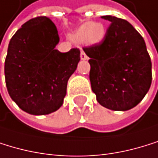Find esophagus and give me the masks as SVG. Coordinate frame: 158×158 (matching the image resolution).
<instances>
[{"mask_svg":"<svg viewBox=\"0 0 158 158\" xmlns=\"http://www.w3.org/2000/svg\"><path fill=\"white\" fill-rule=\"evenodd\" d=\"M80 57H81L82 60H88V56L86 55V53L83 51L82 48H81V55H80Z\"/></svg>","mask_w":158,"mask_h":158,"instance_id":"esophagus-1","label":"esophagus"}]
</instances>
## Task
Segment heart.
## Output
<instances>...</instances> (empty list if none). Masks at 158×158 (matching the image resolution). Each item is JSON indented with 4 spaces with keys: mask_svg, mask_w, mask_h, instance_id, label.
<instances>
[{
    "mask_svg": "<svg viewBox=\"0 0 158 158\" xmlns=\"http://www.w3.org/2000/svg\"><path fill=\"white\" fill-rule=\"evenodd\" d=\"M107 28L99 22H87L73 33L72 38L78 43L85 42L88 45H97L105 39Z\"/></svg>",
    "mask_w": 158,
    "mask_h": 158,
    "instance_id": "obj_1",
    "label": "heart"
}]
</instances>
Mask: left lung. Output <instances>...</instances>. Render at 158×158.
Returning a JSON list of instances; mask_svg holds the SVG:
<instances>
[{
	"label": "left lung",
	"mask_w": 158,
	"mask_h": 158,
	"mask_svg": "<svg viewBox=\"0 0 158 158\" xmlns=\"http://www.w3.org/2000/svg\"><path fill=\"white\" fill-rule=\"evenodd\" d=\"M100 44L84 48L90 58L91 89L100 105L112 110H128L144 98L152 84V62L137 30L114 16Z\"/></svg>",
	"instance_id": "8db88e82"
}]
</instances>
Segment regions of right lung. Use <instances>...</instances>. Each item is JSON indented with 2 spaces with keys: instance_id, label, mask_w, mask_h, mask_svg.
<instances>
[{
  "instance_id": "right-lung-1",
  "label": "right lung",
  "mask_w": 158,
  "mask_h": 158,
  "mask_svg": "<svg viewBox=\"0 0 158 158\" xmlns=\"http://www.w3.org/2000/svg\"><path fill=\"white\" fill-rule=\"evenodd\" d=\"M59 35L52 21L41 16L24 23L11 38L4 62L7 91L20 109L44 115L57 110L68 81L80 61V50L55 49Z\"/></svg>"
}]
</instances>
